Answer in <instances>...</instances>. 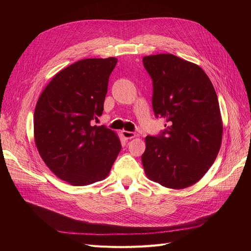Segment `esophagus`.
<instances>
[{"label": "esophagus", "instance_id": "esophagus-1", "mask_svg": "<svg viewBox=\"0 0 251 251\" xmlns=\"http://www.w3.org/2000/svg\"><path fill=\"white\" fill-rule=\"evenodd\" d=\"M121 133H123V136L126 139H132L136 136L134 132H130V131H123Z\"/></svg>", "mask_w": 251, "mask_h": 251}]
</instances>
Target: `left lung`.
Wrapping results in <instances>:
<instances>
[{
	"label": "left lung",
	"mask_w": 251,
	"mask_h": 251,
	"mask_svg": "<svg viewBox=\"0 0 251 251\" xmlns=\"http://www.w3.org/2000/svg\"><path fill=\"white\" fill-rule=\"evenodd\" d=\"M153 80L151 104L165 130L147 136L141 161L149 179L182 189L195 184L215 162L223 126L214 86L201 68L173 54L144 56Z\"/></svg>",
	"instance_id": "8db88e82"
}]
</instances>
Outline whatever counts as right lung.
Instances as JSON below:
<instances>
[{
    "label": "right lung",
    "instance_id": "obj_1",
    "mask_svg": "<svg viewBox=\"0 0 251 251\" xmlns=\"http://www.w3.org/2000/svg\"><path fill=\"white\" fill-rule=\"evenodd\" d=\"M117 58H86L54 75L37 100L34 139L56 176L88 185L108 176L121 150L115 132L93 126L103 111L109 77Z\"/></svg>",
    "mask_w": 251,
    "mask_h": 251
}]
</instances>
